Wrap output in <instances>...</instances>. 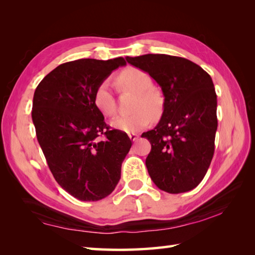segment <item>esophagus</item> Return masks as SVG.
Here are the masks:
<instances>
[{
	"instance_id": "1",
	"label": "esophagus",
	"mask_w": 255,
	"mask_h": 255,
	"mask_svg": "<svg viewBox=\"0 0 255 255\" xmlns=\"http://www.w3.org/2000/svg\"><path fill=\"white\" fill-rule=\"evenodd\" d=\"M128 136H129V138H130L131 141H136L137 138H138V134L137 133H129Z\"/></svg>"
}]
</instances>
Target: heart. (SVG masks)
<instances>
[{
	"label": "heart",
	"mask_w": 255,
	"mask_h": 255,
	"mask_svg": "<svg viewBox=\"0 0 255 255\" xmlns=\"http://www.w3.org/2000/svg\"><path fill=\"white\" fill-rule=\"evenodd\" d=\"M117 85L123 91L136 94L131 115L119 116L111 122V126L118 131L126 133L138 132L148 126L150 115H159L162 108V97L159 92L151 89L152 80L150 75L137 68L124 70L116 79ZM95 107L103 115L111 117L116 113V100L111 82L104 80L96 86L93 94Z\"/></svg>",
	"instance_id": "heart-1"
}]
</instances>
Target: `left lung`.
<instances>
[{
	"label": "left lung",
	"mask_w": 255,
	"mask_h": 255,
	"mask_svg": "<svg viewBox=\"0 0 255 255\" xmlns=\"http://www.w3.org/2000/svg\"><path fill=\"white\" fill-rule=\"evenodd\" d=\"M126 60L149 73L164 95L159 124L141 134L151 143L145 159L151 180L170 194L191 191L214 156L218 121L213 80L185 58L149 53Z\"/></svg>",
	"instance_id": "8db88e82"
}]
</instances>
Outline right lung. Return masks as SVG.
I'll return each instance as SVG.
<instances>
[{
    "label": "right lung",
    "mask_w": 255,
    "mask_h": 255,
    "mask_svg": "<svg viewBox=\"0 0 255 255\" xmlns=\"http://www.w3.org/2000/svg\"><path fill=\"white\" fill-rule=\"evenodd\" d=\"M123 66L122 57L66 62L35 91L31 118L48 166L59 185L83 202H96L115 189L131 147L126 133L111 130L93 103L96 86Z\"/></svg>",
    "instance_id": "1"
}]
</instances>
